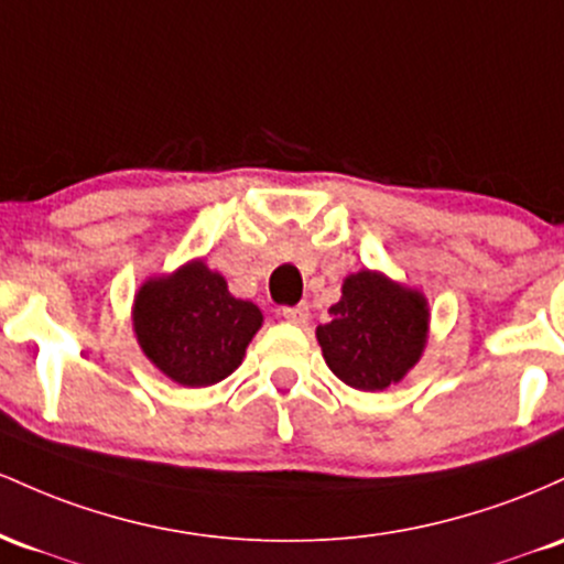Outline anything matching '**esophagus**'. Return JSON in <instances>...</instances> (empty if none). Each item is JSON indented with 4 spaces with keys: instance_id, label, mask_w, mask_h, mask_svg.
Returning <instances> with one entry per match:
<instances>
[{
    "instance_id": "esophagus-1",
    "label": "esophagus",
    "mask_w": 564,
    "mask_h": 564,
    "mask_svg": "<svg viewBox=\"0 0 564 564\" xmlns=\"http://www.w3.org/2000/svg\"><path fill=\"white\" fill-rule=\"evenodd\" d=\"M282 316L288 322H293V325H306V322H308V306H306V303H299V306H284Z\"/></svg>"
}]
</instances>
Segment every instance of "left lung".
<instances>
[{
  "label": "left lung",
  "instance_id": "left-lung-1",
  "mask_svg": "<svg viewBox=\"0 0 564 564\" xmlns=\"http://www.w3.org/2000/svg\"><path fill=\"white\" fill-rule=\"evenodd\" d=\"M426 325L429 308L421 293L376 271H359L344 282L330 322L316 327V340L340 381L359 391H381L419 362Z\"/></svg>",
  "mask_w": 564,
  "mask_h": 564
}]
</instances>
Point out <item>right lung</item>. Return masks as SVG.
<instances>
[{
  "mask_svg": "<svg viewBox=\"0 0 564 564\" xmlns=\"http://www.w3.org/2000/svg\"><path fill=\"white\" fill-rule=\"evenodd\" d=\"M261 322L256 303L234 299L224 276L202 261L145 282L135 299V335L145 357L192 389L231 376Z\"/></svg>",
  "mask_w": 564,
  "mask_h": 564,
  "instance_id": "add662e5",
  "label": "right lung"
}]
</instances>
